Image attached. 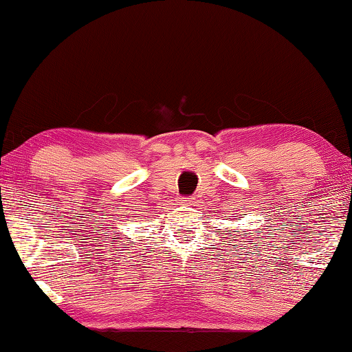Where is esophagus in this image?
<instances>
[{
    "mask_svg": "<svg viewBox=\"0 0 352 352\" xmlns=\"http://www.w3.org/2000/svg\"><path fill=\"white\" fill-rule=\"evenodd\" d=\"M182 204H187V205H190V204H192V200H190V199H184V200H182Z\"/></svg>",
    "mask_w": 352,
    "mask_h": 352,
    "instance_id": "34e87169",
    "label": "esophagus"
}]
</instances>
